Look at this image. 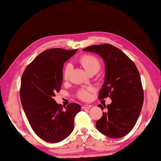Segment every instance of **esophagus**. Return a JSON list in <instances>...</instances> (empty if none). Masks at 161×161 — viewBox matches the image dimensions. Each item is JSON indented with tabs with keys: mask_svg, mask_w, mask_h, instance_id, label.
Masks as SVG:
<instances>
[{
	"mask_svg": "<svg viewBox=\"0 0 161 161\" xmlns=\"http://www.w3.org/2000/svg\"><path fill=\"white\" fill-rule=\"evenodd\" d=\"M92 105H83L82 107H81V108L83 109H90L91 108H92Z\"/></svg>",
	"mask_w": 161,
	"mask_h": 161,
	"instance_id": "obj_1",
	"label": "esophagus"
}]
</instances>
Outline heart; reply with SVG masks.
I'll list each match as a JSON object with an SVG mask.
<instances>
[{"label": "heart", "mask_w": 161, "mask_h": 161, "mask_svg": "<svg viewBox=\"0 0 161 161\" xmlns=\"http://www.w3.org/2000/svg\"><path fill=\"white\" fill-rule=\"evenodd\" d=\"M78 62L83 68L86 70L87 72L90 74H96L101 68V62L99 59L93 55H83L78 59ZM71 68L72 67L70 64H67L65 65L62 73L64 80H66L69 78ZM92 91L93 89L92 87H81L77 92V97L82 101L89 100L91 97V92Z\"/></svg>", "instance_id": "b5f03b06"}]
</instances>
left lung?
I'll return each mask as SVG.
<instances>
[{
    "label": "left lung",
    "instance_id": "left-lung-1",
    "mask_svg": "<svg viewBox=\"0 0 161 161\" xmlns=\"http://www.w3.org/2000/svg\"><path fill=\"white\" fill-rule=\"evenodd\" d=\"M84 51L100 55L105 64V82L99 99L112 100L96 121L99 132L110 138H120L131 130L137 121L144 101V92L139 71L125 53L109 44L88 46ZM103 110V107L97 105Z\"/></svg>",
    "mask_w": 161,
    "mask_h": 161
}]
</instances>
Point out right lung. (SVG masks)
I'll return each mask as SVG.
<instances>
[{"instance_id":"right-lung-1","label":"right lung","mask_w":161,"mask_h":161,"mask_svg":"<svg viewBox=\"0 0 161 161\" xmlns=\"http://www.w3.org/2000/svg\"><path fill=\"white\" fill-rule=\"evenodd\" d=\"M77 50L52 48L44 51L29 64L21 78L20 97L28 121L34 133L49 142L63 141L71 133L74 117L81 106H63L53 99L63 80L64 64Z\"/></svg>"}]
</instances>
